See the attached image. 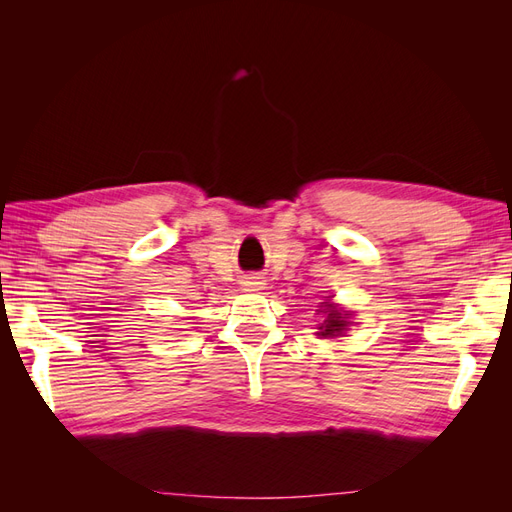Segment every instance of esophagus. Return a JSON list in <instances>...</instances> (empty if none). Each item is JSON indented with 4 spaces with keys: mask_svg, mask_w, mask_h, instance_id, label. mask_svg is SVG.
I'll list each match as a JSON object with an SVG mask.
<instances>
[{
    "mask_svg": "<svg viewBox=\"0 0 512 512\" xmlns=\"http://www.w3.org/2000/svg\"><path fill=\"white\" fill-rule=\"evenodd\" d=\"M243 286H245V290H260V288H265V280L258 275H250L243 280Z\"/></svg>",
    "mask_w": 512,
    "mask_h": 512,
    "instance_id": "1",
    "label": "esophagus"
}]
</instances>
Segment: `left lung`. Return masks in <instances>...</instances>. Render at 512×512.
<instances>
[{"label":"left lung","instance_id":"8db88e82","mask_svg":"<svg viewBox=\"0 0 512 512\" xmlns=\"http://www.w3.org/2000/svg\"><path fill=\"white\" fill-rule=\"evenodd\" d=\"M318 314L324 316V322L318 327V337H344V333L350 327V318L352 312L348 309L339 307L337 303H331V299H327L324 303H320Z\"/></svg>","mask_w":512,"mask_h":512}]
</instances>
